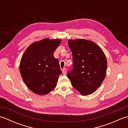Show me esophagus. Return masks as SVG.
Masks as SVG:
<instances>
[{
  "label": "esophagus",
  "mask_w": 128,
  "mask_h": 128,
  "mask_svg": "<svg viewBox=\"0 0 128 128\" xmlns=\"http://www.w3.org/2000/svg\"><path fill=\"white\" fill-rule=\"evenodd\" d=\"M62 74L66 75V68H63L62 69Z\"/></svg>",
  "instance_id": "34e87169"
}]
</instances>
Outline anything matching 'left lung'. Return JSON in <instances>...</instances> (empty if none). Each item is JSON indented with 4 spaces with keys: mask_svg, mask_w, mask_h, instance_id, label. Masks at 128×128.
Instances as JSON below:
<instances>
[{
    "mask_svg": "<svg viewBox=\"0 0 128 128\" xmlns=\"http://www.w3.org/2000/svg\"><path fill=\"white\" fill-rule=\"evenodd\" d=\"M73 68L67 74L72 86L83 96L96 91L104 80L107 59L102 49L94 42L85 39L69 40Z\"/></svg>",
    "mask_w": 128,
    "mask_h": 128,
    "instance_id": "1",
    "label": "left lung"
}]
</instances>
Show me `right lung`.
<instances>
[{
    "label": "right lung",
    "mask_w": 128,
    "mask_h": 128,
    "mask_svg": "<svg viewBox=\"0 0 128 128\" xmlns=\"http://www.w3.org/2000/svg\"><path fill=\"white\" fill-rule=\"evenodd\" d=\"M60 42L59 39L44 38L32 43L24 52L20 64V74L34 93L44 95L56 87L62 72L53 53Z\"/></svg>",
    "instance_id": "obj_1"
}]
</instances>
